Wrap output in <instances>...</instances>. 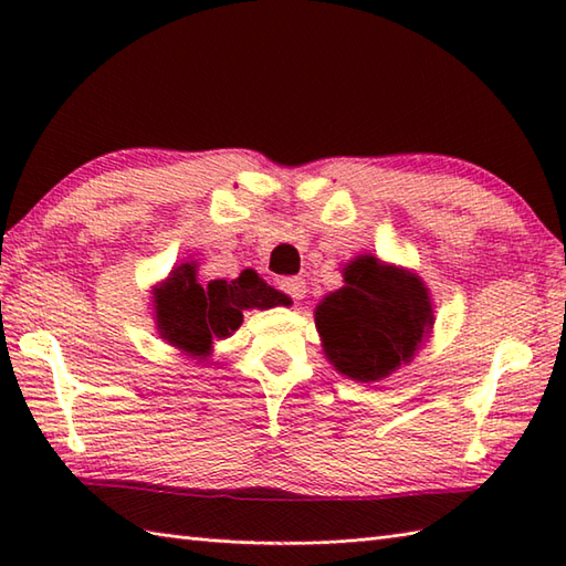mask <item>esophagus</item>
I'll return each instance as SVG.
<instances>
[{
	"mask_svg": "<svg viewBox=\"0 0 566 566\" xmlns=\"http://www.w3.org/2000/svg\"><path fill=\"white\" fill-rule=\"evenodd\" d=\"M280 290L286 296H292L294 302H302L306 296V280H302V276H284V280H280Z\"/></svg>",
	"mask_w": 566,
	"mask_h": 566,
	"instance_id": "esophagus-1",
	"label": "esophagus"
}]
</instances>
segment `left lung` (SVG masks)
Listing matches in <instances>:
<instances>
[{
	"label": "left lung",
	"instance_id": "8db88e82",
	"mask_svg": "<svg viewBox=\"0 0 566 566\" xmlns=\"http://www.w3.org/2000/svg\"><path fill=\"white\" fill-rule=\"evenodd\" d=\"M345 286L316 306L323 353L340 375L377 381L411 363L432 328V304L420 276L375 255L343 268Z\"/></svg>",
	"mask_w": 566,
	"mask_h": 566
}]
</instances>
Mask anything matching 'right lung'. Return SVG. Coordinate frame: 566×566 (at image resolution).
Masks as SVG:
<instances>
[{"instance_id": "right-lung-1", "label": "right lung", "mask_w": 566, "mask_h": 566, "mask_svg": "<svg viewBox=\"0 0 566 566\" xmlns=\"http://www.w3.org/2000/svg\"><path fill=\"white\" fill-rule=\"evenodd\" d=\"M290 296L272 290L245 270L235 280L197 282V264L185 262L153 290L155 321L163 338L179 350L203 359L216 338H228L243 323L245 308L290 306Z\"/></svg>"}]
</instances>
